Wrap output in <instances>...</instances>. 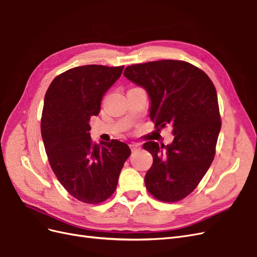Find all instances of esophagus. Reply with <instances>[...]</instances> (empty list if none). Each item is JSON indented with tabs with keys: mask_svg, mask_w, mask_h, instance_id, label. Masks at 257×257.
Listing matches in <instances>:
<instances>
[{
	"mask_svg": "<svg viewBox=\"0 0 257 257\" xmlns=\"http://www.w3.org/2000/svg\"><path fill=\"white\" fill-rule=\"evenodd\" d=\"M130 150L132 153H136V152H139L141 150V145L138 144V143H131L130 144Z\"/></svg>",
	"mask_w": 257,
	"mask_h": 257,
	"instance_id": "esophagus-1",
	"label": "esophagus"
}]
</instances>
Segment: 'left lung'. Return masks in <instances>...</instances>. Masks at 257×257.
Here are the masks:
<instances>
[{
  "label": "left lung",
  "instance_id": "1",
  "mask_svg": "<svg viewBox=\"0 0 257 257\" xmlns=\"http://www.w3.org/2000/svg\"><path fill=\"white\" fill-rule=\"evenodd\" d=\"M123 76L147 92L155 127H173L171 144L143 145L154 158L146 189L162 202L183 200L200 184L216 154L221 129L216 87L203 70L184 61L131 65Z\"/></svg>",
  "mask_w": 257,
  "mask_h": 257
}]
</instances>
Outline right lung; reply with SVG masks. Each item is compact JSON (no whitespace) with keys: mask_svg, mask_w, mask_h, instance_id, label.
I'll use <instances>...</instances> for the list:
<instances>
[{"mask_svg":"<svg viewBox=\"0 0 257 257\" xmlns=\"http://www.w3.org/2000/svg\"><path fill=\"white\" fill-rule=\"evenodd\" d=\"M123 66L84 65L57 76L49 86L41 116V137L49 162L61 185L77 200L98 204L116 190L131 154L120 141L94 144L89 119L98 115L104 94Z\"/></svg>","mask_w":257,"mask_h":257,"instance_id":"add662e5","label":"right lung"}]
</instances>
